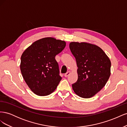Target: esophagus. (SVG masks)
<instances>
[{
  "label": "esophagus",
  "instance_id": "1",
  "mask_svg": "<svg viewBox=\"0 0 127 127\" xmlns=\"http://www.w3.org/2000/svg\"><path fill=\"white\" fill-rule=\"evenodd\" d=\"M70 74V71H68L67 72L66 74H64V77H68L69 75V74Z\"/></svg>",
  "mask_w": 127,
  "mask_h": 127
}]
</instances>
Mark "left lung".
Wrapping results in <instances>:
<instances>
[{
  "label": "left lung",
  "instance_id": "8db88e82",
  "mask_svg": "<svg viewBox=\"0 0 127 127\" xmlns=\"http://www.w3.org/2000/svg\"><path fill=\"white\" fill-rule=\"evenodd\" d=\"M69 48L78 67V79L72 89L80 97L90 98L105 85L111 74V61L97 45L72 42Z\"/></svg>",
  "mask_w": 127,
  "mask_h": 127
}]
</instances>
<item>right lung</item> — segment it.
<instances>
[{
  "label": "right lung",
  "instance_id": "1",
  "mask_svg": "<svg viewBox=\"0 0 127 127\" xmlns=\"http://www.w3.org/2000/svg\"><path fill=\"white\" fill-rule=\"evenodd\" d=\"M66 42L53 37L34 42L23 53L20 68L27 85L34 93L46 96L54 91L62 79L55 57Z\"/></svg>",
  "mask_w": 127,
  "mask_h": 127
}]
</instances>
